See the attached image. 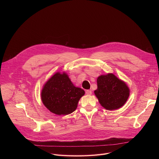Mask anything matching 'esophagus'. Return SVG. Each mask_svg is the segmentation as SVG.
Returning <instances> with one entry per match:
<instances>
[{
  "mask_svg": "<svg viewBox=\"0 0 159 159\" xmlns=\"http://www.w3.org/2000/svg\"><path fill=\"white\" fill-rule=\"evenodd\" d=\"M85 94L87 95H91L92 94V91L90 90H86L85 91Z\"/></svg>",
  "mask_w": 159,
  "mask_h": 159,
  "instance_id": "1",
  "label": "esophagus"
}]
</instances>
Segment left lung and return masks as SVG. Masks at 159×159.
<instances>
[{"instance_id": "8db88e82", "label": "left lung", "mask_w": 159, "mask_h": 159, "mask_svg": "<svg viewBox=\"0 0 159 159\" xmlns=\"http://www.w3.org/2000/svg\"><path fill=\"white\" fill-rule=\"evenodd\" d=\"M98 89L94 91L101 106L107 110H115L126 102L129 90L126 84L114 74H109L98 78Z\"/></svg>"}]
</instances>
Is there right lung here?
Instances as JSON below:
<instances>
[{"mask_svg": "<svg viewBox=\"0 0 159 159\" xmlns=\"http://www.w3.org/2000/svg\"><path fill=\"white\" fill-rule=\"evenodd\" d=\"M84 94V90L75 87L66 74L58 72L44 85L41 99L52 112L66 115L76 109L79 99Z\"/></svg>", "mask_w": 159, "mask_h": 159, "instance_id": "right-lung-1", "label": "right lung"}]
</instances>
